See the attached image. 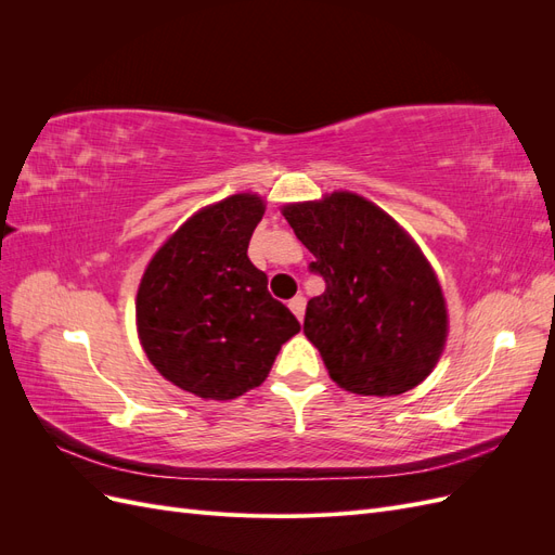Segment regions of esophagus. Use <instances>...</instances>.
I'll return each instance as SVG.
<instances>
[{
    "instance_id": "34e87169",
    "label": "esophagus",
    "mask_w": 555,
    "mask_h": 555,
    "mask_svg": "<svg viewBox=\"0 0 555 555\" xmlns=\"http://www.w3.org/2000/svg\"><path fill=\"white\" fill-rule=\"evenodd\" d=\"M289 310L300 319V322H304V312H306V298L304 296H294L292 300H289Z\"/></svg>"
}]
</instances>
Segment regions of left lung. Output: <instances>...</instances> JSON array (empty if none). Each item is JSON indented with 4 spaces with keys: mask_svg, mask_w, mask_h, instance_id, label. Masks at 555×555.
I'll list each match as a JSON object with an SVG mask.
<instances>
[{
    "mask_svg": "<svg viewBox=\"0 0 555 555\" xmlns=\"http://www.w3.org/2000/svg\"><path fill=\"white\" fill-rule=\"evenodd\" d=\"M326 289L308 300L304 333L331 379L359 396L422 384L447 343V306L424 251L371 201L333 192L282 208Z\"/></svg>",
    "mask_w": 555,
    "mask_h": 555,
    "instance_id": "8db88e82",
    "label": "left lung"
}]
</instances>
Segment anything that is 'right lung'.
I'll list each match as a JSON object with an SVG mask.
<instances>
[{
  "label": "right lung",
  "mask_w": 555,
  "mask_h": 555,
  "mask_svg": "<svg viewBox=\"0 0 555 555\" xmlns=\"http://www.w3.org/2000/svg\"><path fill=\"white\" fill-rule=\"evenodd\" d=\"M257 194L201 208L150 259L137 294V326L157 371L206 400H233L259 386L298 319L268 294L249 261L263 217Z\"/></svg>",
  "instance_id": "obj_1"
}]
</instances>
